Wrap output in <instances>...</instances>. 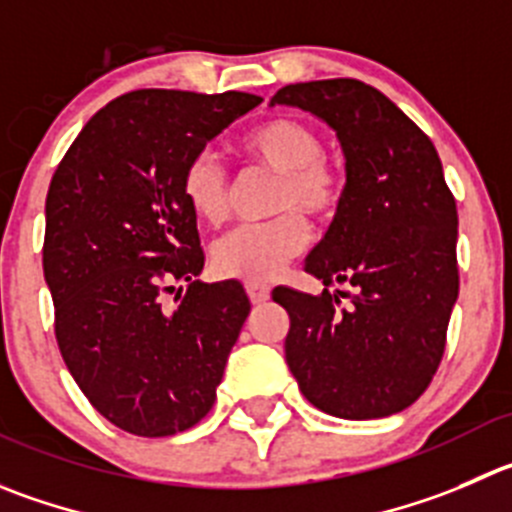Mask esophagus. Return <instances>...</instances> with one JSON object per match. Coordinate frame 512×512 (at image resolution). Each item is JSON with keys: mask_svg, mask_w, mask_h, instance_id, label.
I'll list each match as a JSON object with an SVG mask.
<instances>
[{"mask_svg": "<svg viewBox=\"0 0 512 512\" xmlns=\"http://www.w3.org/2000/svg\"><path fill=\"white\" fill-rule=\"evenodd\" d=\"M246 294L253 304H264V301H269L271 289L264 281H246Z\"/></svg>", "mask_w": 512, "mask_h": 512, "instance_id": "esophagus-1", "label": "esophagus"}]
</instances>
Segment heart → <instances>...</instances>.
Listing matches in <instances>:
<instances>
[{
	"label": "heart",
	"instance_id": "heart-1",
	"mask_svg": "<svg viewBox=\"0 0 512 512\" xmlns=\"http://www.w3.org/2000/svg\"><path fill=\"white\" fill-rule=\"evenodd\" d=\"M248 163L279 173L274 193L276 218L241 226L213 246V269L226 279L269 281L304 251L309 226L304 216H332L342 203L344 180L324 158V140L296 118H271L241 138ZM180 193L198 221L218 226L228 216V178L213 155L191 158L180 173ZM285 213L281 214L280 211Z\"/></svg>",
	"mask_w": 512,
	"mask_h": 512
}]
</instances>
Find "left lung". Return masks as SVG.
Here are the masks:
<instances>
[{
    "label": "left lung",
    "instance_id": "1",
    "mask_svg": "<svg viewBox=\"0 0 512 512\" xmlns=\"http://www.w3.org/2000/svg\"><path fill=\"white\" fill-rule=\"evenodd\" d=\"M271 105L324 120L347 168L337 216L304 269L324 286L354 291H271L291 319L286 364L326 415L377 420L402 412L440 367L460 291L457 208L440 155L387 95L349 77L286 85Z\"/></svg>",
    "mask_w": 512,
    "mask_h": 512
}]
</instances>
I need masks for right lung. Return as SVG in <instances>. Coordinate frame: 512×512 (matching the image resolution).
I'll return each instance as SVG.
<instances>
[{"label":"right lung","instance_id":"1","mask_svg":"<svg viewBox=\"0 0 512 512\" xmlns=\"http://www.w3.org/2000/svg\"><path fill=\"white\" fill-rule=\"evenodd\" d=\"M256 105L248 92H128L52 175L42 266L57 344L90 405L130 435L168 437L211 412L251 311L238 281H196L203 248L180 173ZM178 280L187 296L165 307Z\"/></svg>","mask_w":512,"mask_h":512}]
</instances>
